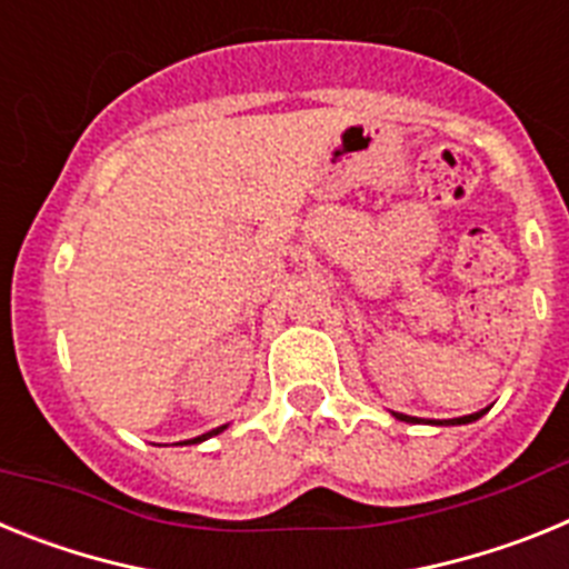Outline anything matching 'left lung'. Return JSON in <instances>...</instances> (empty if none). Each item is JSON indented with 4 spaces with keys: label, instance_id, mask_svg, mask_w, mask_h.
Masks as SVG:
<instances>
[{
    "label": "left lung",
    "instance_id": "8db88e82",
    "mask_svg": "<svg viewBox=\"0 0 569 569\" xmlns=\"http://www.w3.org/2000/svg\"><path fill=\"white\" fill-rule=\"evenodd\" d=\"M490 407L479 410V413H470V416H459V419H430V421H421L416 416H405V413H393L399 421H407V425H436V427H453V425H472V421H479L481 416L487 413Z\"/></svg>",
    "mask_w": 569,
    "mask_h": 569
}]
</instances>
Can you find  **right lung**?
Returning a JSON list of instances; mask_svg holds the SVG:
<instances>
[{"label":"right lung","instance_id":"obj_1","mask_svg":"<svg viewBox=\"0 0 569 569\" xmlns=\"http://www.w3.org/2000/svg\"><path fill=\"white\" fill-rule=\"evenodd\" d=\"M222 430H228V425H222V427H216V430H210V433H202V436H196V439H188V441H182V445H199V441L210 439V436H219V433H222Z\"/></svg>","mask_w":569,"mask_h":569}]
</instances>
